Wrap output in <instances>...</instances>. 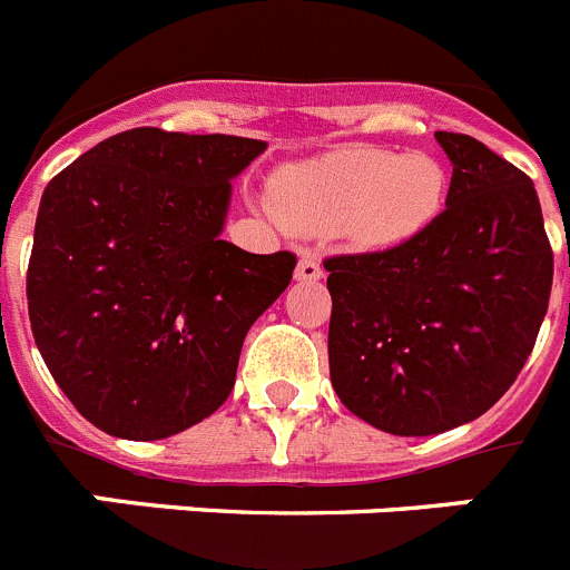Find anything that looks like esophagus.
Wrapping results in <instances>:
<instances>
[{
  "mask_svg": "<svg viewBox=\"0 0 570 570\" xmlns=\"http://www.w3.org/2000/svg\"><path fill=\"white\" fill-rule=\"evenodd\" d=\"M296 279H299V282L322 279V262H320V256L311 254V250H305V254L299 256V265H296Z\"/></svg>",
  "mask_w": 570,
  "mask_h": 570,
  "instance_id": "esophagus-1",
  "label": "esophagus"
}]
</instances>
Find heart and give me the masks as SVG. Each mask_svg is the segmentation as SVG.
Here are the masks:
<instances>
[{
    "label": "heart",
    "mask_w": 570,
    "mask_h": 570,
    "mask_svg": "<svg viewBox=\"0 0 570 570\" xmlns=\"http://www.w3.org/2000/svg\"><path fill=\"white\" fill-rule=\"evenodd\" d=\"M445 196V168L428 154L394 156L345 148L285 165L271 183V208L302 234H336L385 248L425 228Z\"/></svg>",
    "instance_id": "1"
}]
</instances>
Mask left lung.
<instances>
[{"label": "left lung", "instance_id": "1", "mask_svg": "<svg viewBox=\"0 0 570 570\" xmlns=\"http://www.w3.org/2000/svg\"><path fill=\"white\" fill-rule=\"evenodd\" d=\"M445 210L387 250L325 259L328 360L342 405L396 436L476 420L525 365L551 299L553 250L533 183L468 134Z\"/></svg>", "mask_w": 570, "mask_h": 570}]
</instances>
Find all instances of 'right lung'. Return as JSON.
Returning a JSON list of instances; mask_svg holds the SVG:
<instances>
[{
    "mask_svg": "<svg viewBox=\"0 0 570 570\" xmlns=\"http://www.w3.org/2000/svg\"><path fill=\"white\" fill-rule=\"evenodd\" d=\"M259 139L134 128L48 183L28 262L39 354L110 436L165 440L228 400L245 334L288 288L291 250L219 239Z\"/></svg>",
    "mask_w": 570,
    "mask_h": 570,
    "instance_id": "obj_1",
    "label": "right lung"
}]
</instances>
